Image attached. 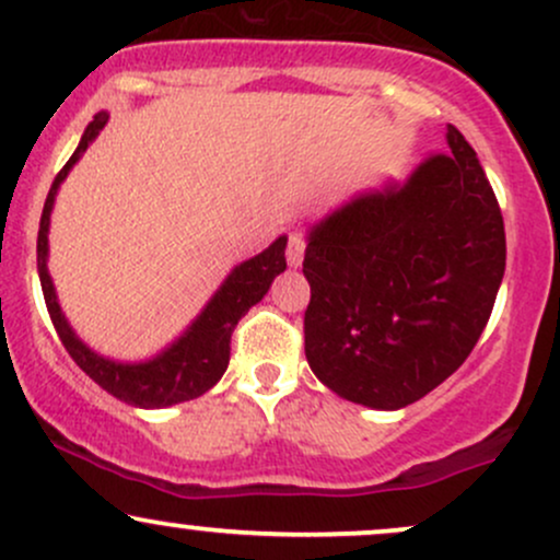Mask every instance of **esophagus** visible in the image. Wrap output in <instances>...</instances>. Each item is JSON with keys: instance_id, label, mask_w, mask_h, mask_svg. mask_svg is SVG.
Returning a JSON list of instances; mask_svg holds the SVG:
<instances>
[{"instance_id": "esophagus-1", "label": "esophagus", "mask_w": 560, "mask_h": 560, "mask_svg": "<svg viewBox=\"0 0 560 560\" xmlns=\"http://www.w3.org/2000/svg\"><path fill=\"white\" fill-rule=\"evenodd\" d=\"M302 258H305V240L300 234L289 236V247H287V262L292 268H298Z\"/></svg>"}]
</instances>
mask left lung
Masks as SVG:
<instances>
[{"mask_svg": "<svg viewBox=\"0 0 560 560\" xmlns=\"http://www.w3.org/2000/svg\"><path fill=\"white\" fill-rule=\"evenodd\" d=\"M423 158L311 226L305 358L345 400L397 410L464 365L505 273L500 205L477 152L447 126Z\"/></svg>", "mask_w": 560, "mask_h": 560, "instance_id": "obj_1", "label": "left lung"}]
</instances>
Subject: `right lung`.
Masks as SVG:
<instances>
[{"instance_id": "right-lung-1", "label": "right lung", "mask_w": 560, "mask_h": 560, "mask_svg": "<svg viewBox=\"0 0 560 560\" xmlns=\"http://www.w3.org/2000/svg\"><path fill=\"white\" fill-rule=\"evenodd\" d=\"M105 110L96 113L92 124L86 126L83 137L70 155L66 168L57 173L49 189L47 202H44L42 223H38V242H36V262H38V279H42V292L47 300L49 318H52L57 337L66 345L68 355L79 363V369L89 378H94L102 389L110 392L113 397L124 400L133 408H168L195 397L205 395L210 387H215L218 378L223 376L231 355V331L240 324V318L253 305L266 298L271 289L273 279L284 273L287 268V236H279L271 247L262 249L255 258L240 262L231 271L223 284L215 289L213 298L202 307V313L186 326V331L178 339L160 350L155 358L139 363H120L113 358L100 355L92 347L83 345L73 326L68 324L66 313H62L57 292L49 276L47 258H49V215H52L55 197L60 184L66 182L70 168L79 163L86 147L100 137V131L107 124Z\"/></svg>"}]
</instances>
